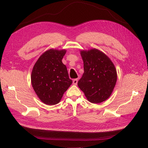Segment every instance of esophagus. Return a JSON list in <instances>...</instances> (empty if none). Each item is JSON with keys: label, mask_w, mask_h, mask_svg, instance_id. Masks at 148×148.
Wrapping results in <instances>:
<instances>
[{"label": "esophagus", "mask_w": 148, "mask_h": 148, "mask_svg": "<svg viewBox=\"0 0 148 148\" xmlns=\"http://www.w3.org/2000/svg\"><path fill=\"white\" fill-rule=\"evenodd\" d=\"M77 81H78L77 79H73V84H74V85H76V84H77Z\"/></svg>", "instance_id": "1"}]
</instances>
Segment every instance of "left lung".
I'll list each match as a JSON object with an SVG mask.
<instances>
[{
  "label": "left lung",
  "instance_id": "left-lung-1",
  "mask_svg": "<svg viewBox=\"0 0 148 148\" xmlns=\"http://www.w3.org/2000/svg\"><path fill=\"white\" fill-rule=\"evenodd\" d=\"M84 73L77 85L89 102L99 103L111 96L117 81L114 65L105 53L93 48L80 51Z\"/></svg>",
  "mask_w": 148,
  "mask_h": 148
}]
</instances>
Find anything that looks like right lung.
<instances>
[{
	"mask_svg": "<svg viewBox=\"0 0 148 148\" xmlns=\"http://www.w3.org/2000/svg\"><path fill=\"white\" fill-rule=\"evenodd\" d=\"M66 51L65 49L47 50L34 65L31 83L40 101L46 105L59 103L72 83L62 61Z\"/></svg>",
	"mask_w": 148,
	"mask_h": 148,
	"instance_id": "1",
	"label": "right lung"
}]
</instances>
